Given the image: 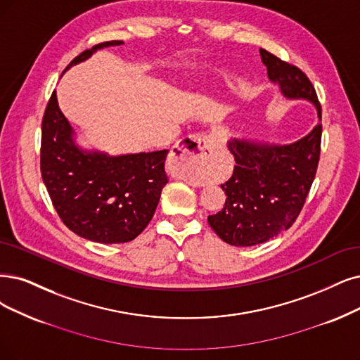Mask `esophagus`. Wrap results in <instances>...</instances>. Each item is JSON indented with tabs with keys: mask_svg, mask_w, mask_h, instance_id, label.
I'll return each mask as SVG.
<instances>
[{
	"mask_svg": "<svg viewBox=\"0 0 360 360\" xmlns=\"http://www.w3.org/2000/svg\"><path fill=\"white\" fill-rule=\"evenodd\" d=\"M214 139L203 135H188L178 142L173 150V158L178 160L179 163H187L197 166L205 163L214 148Z\"/></svg>",
	"mask_w": 360,
	"mask_h": 360,
	"instance_id": "esophagus-1",
	"label": "esophagus"
}]
</instances>
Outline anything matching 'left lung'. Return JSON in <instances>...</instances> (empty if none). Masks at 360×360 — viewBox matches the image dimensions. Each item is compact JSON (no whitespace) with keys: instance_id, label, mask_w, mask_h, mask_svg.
<instances>
[{"instance_id":"8db88e82","label":"left lung","mask_w":360,"mask_h":360,"mask_svg":"<svg viewBox=\"0 0 360 360\" xmlns=\"http://www.w3.org/2000/svg\"><path fill=\"white\" fill-rule=\"evenodd\" d=\"M270 82L288 99H305L314 105L319 120L321 103L316 90L300 68L259 49ZM322 124L309 135L278 145L254 139L229 142L236 166L231 178L221 184L227 195L224 207L207 222L225 243L255 246L288 230L295 222L316 176L321 157Z\"/></svg>"}]
</instances>
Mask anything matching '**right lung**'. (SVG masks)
<instances>
[{"label": "right lung", "mask_w": 360, "mask_h": 360, "mask_svg": "<svg viewBox=\"0 0 360 360\" xmlns=\"http://www.w3.org/2000/svg\"><path fill=\"white\" fill-rule=\"evenodd\" d=\"M120 44L123 41H106L84 50L65 71L101 49ZM167 153L110 155L83 150L59 108L56 91L47 103L41 124V176L63 224L86 240L126 243L145 230L169 181Z\"/></svg>", "instance_id": "add662e5"}]
</instances>
